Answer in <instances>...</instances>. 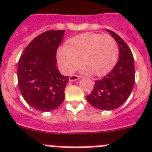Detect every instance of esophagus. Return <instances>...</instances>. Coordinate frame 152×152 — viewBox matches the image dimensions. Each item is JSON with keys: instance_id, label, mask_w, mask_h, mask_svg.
I'll use <instances>...</instances> for the list:
<instances>
[{"instance_id": "esophagus-1", "label": "esophagus", "mask_w": 152, "mask_h": 152, "mask_svg": "<svg viewBox=\"0 0 152 152\" xmlns=\"http://www.w3.org/2000/svg\"><path fill=\"white\" fill-rule=\"evenodd\" d=\"M80 79V76H76V75H71V76L69 77V80L70 82H73V81H76L78 79Z\"/></svg>"}]
</instances>
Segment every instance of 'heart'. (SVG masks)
<instances>
[{
    "mask_svg": "<svg viewBox=\"0 0 152 152\" xmlns=\"http://www.w3.org/2000/svg\"><path fill=\"white\" fill-rule=\"evenodd\" d=\"M118 53L113 37L88 32L71 38L67 46L59 48L57 60L61 71L66 74L77 69L82 61L84 72L103 76L113 67Z\"/></svg>",
    "mask_w": 152,
    "mask_h": 152,
    "instance_id": "b5f03b06",
    "label": "heart"
}]
</instances>
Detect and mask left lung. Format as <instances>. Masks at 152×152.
I'll list each match as a JSON object with an SVG mask.
<instances>
[{"instance_id":"left-lung-1","label":"left lung","mask_w":152,"mask_h":152,"mask_svg":"<svg viewBox=\"0 0 152 152\" xmlns=\"http://www.w3.org/2000/svg\"><path fill=\"white\" fill-rule=\"evenodd\" d=\"M118 45V61L109 74L95 81L87 101L100 110H113L121 106L131 94L135 82L134 60L131 50L117 34L106 30Z\"/></svg>"}]
</instances>
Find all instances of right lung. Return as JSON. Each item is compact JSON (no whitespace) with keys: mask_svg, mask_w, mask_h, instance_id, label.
Here are the masks:
<instances>
[{"mask_svg":"<svg viewBox=\"0 0 152 152\" xmlns=\"http://www.w3.org/2000/svg\"><path fill=\"white\" fill-rule=\"evenodd\" d=\"M64 33L58 30L39 34L24 49L18 61L17 76L22 97L39 111H52L64 100L69 76L61 74L55 58Z\"/></svg>","mask_w":152,"mask_h":152,"instance_id":"obj_1","label":"right lung"}]
</instances>
